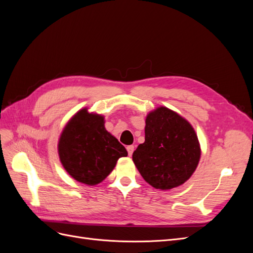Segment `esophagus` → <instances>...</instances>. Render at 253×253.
I'll return each instance as SVG.
<instances>
[{"label": "esophagus", "instance_id": "esophagus-1", "mask_svg": "<svg viewBox=\"0 0 253 253\" xmlns=\"http://www.w3.org/2000/svg\"><path fill=\"white\" fill-rule=\"evenodd\" d=\"M126 151H127V154H128L129 156H132L133 152H134V145H127V147H126Z\"/></svg>", "mask_w": 253, "mask_h": 253}]
</instances>
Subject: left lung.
Instances as JSON below:
<instances>
[{"label": "left lung", "mask_w": 253, "mask_h": 253, "mask_svg": "<svg viewBox=\"0 0 253 253\" xmlns=\"http://www.w3.org/2000/svg\"><path fill=\"white\" fill-rule=\"evenodd\" d=\"M144 133V142L133 153L143 179L160 190L187 181L201 158L200 143L189 122L162 106L148 115Z\"/></svg>", "instance_id": "left-lung-1"}]
</instances>
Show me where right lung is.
<instances>
[{
	"label": "right lung",
	"mask_w": 253,
	"mask_h": 253,
	"mask_svg": "<svg viewBox=\"0 0 253 253\" xmlns=\"http://www.w3.org/2000/svg\"><path fill=\"white\" fill-rule=\"evenodd\" d=\"M103 117L79 111L64 127L59 140V156L64 169L79 182H101L127 155L126 148L104 127Z\"/></svg>",
	"instance_id": "obj_1"
}]
</instances>
